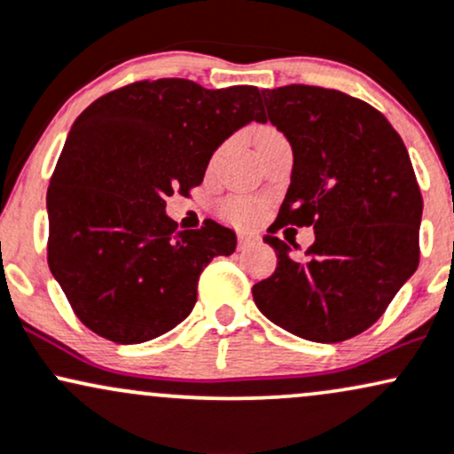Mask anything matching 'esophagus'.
<instances>
[{
    "label": "esophagus",
    "mask_w": 454,
    "mask_h": 454,
    "mask_svg": "<svg viewBox=\"0 0 454 454\" xmlns=\"http://www.w3.org/2000/svg\"><path fill=\"white\" fill-rule=\"evenodd\" d=\"M257 242H259L257 233H239V238H238V248L244 250V248L253 247V244H257Z\"/></svg>",
    "instance_id": "esophagus-1"
}]
</instances>
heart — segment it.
I'll list each match as a JSON object with an SVG mask.
<instances>
[{
  "instance_id": "b5f03b06",
  "label": "heart",
  "mask_w": 454,
  "mask_h": 454,
  "mask_svg": "<svg viewBox=\"0 0 454 454\" xmlns=\"http://www.w3.org/2000/svg\"><path fill=\"white\" fill-rule=\"evenodd\" d=\"M271 133H276V131L263 129V131H259L257 137L271 136ZM225 216L231 223H236V225H253V223L259 221L261 206L257 204V201H250V200H233L225 206Z\"/></svg>"
}]
</instances>
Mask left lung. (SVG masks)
<instances>
[{"label": "left lung", "instance_id": "obj_1", "mask_svg": "<svg viewBox=\"0 0 454 454\" xmlns=\"http://www.w3.org/2000/svg\"><path fill=\"white\" fill-rule=\"evenodd\" d=\"M261 95L293 151L276 223L312 227L314 244L300 263L268 233L278 263L253 286L254 303L310 342L355 338L419 268L423 197L410 154L380 112L342 90L289 84Z\"/></svg>", "mask_w": 454, "mask_h": 454}]
</instances>
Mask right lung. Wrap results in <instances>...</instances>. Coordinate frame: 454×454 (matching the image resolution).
Returning a JSON list of instances; mask_svg holds the SVG:
<instances>
[{"label":"right lung","mask_w":454,"mask_h":454,"mask_svg":"<svg viewBox=\"0 0 454 454\" xmlns=\"http://www.w3.org/2000/svg\"><path fill=\"white\" fill-rule=\"evenodd\" d=\"M253 121L265 122L257 87L184 78L127 84L74 121L46 193L48 268L90 332L140 344L189 317L201 270L238 238L216 221L180 231L165 200L201 184Z\"/></svg>","instance_id":"obj_1"}]
</instances>
